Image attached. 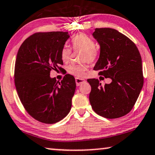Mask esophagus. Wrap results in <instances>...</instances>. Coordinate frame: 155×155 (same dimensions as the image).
Segmentation results:
<instances>
[{"instance_id":"esophagus-1","label":"esophagus","mask_w":155,"mask_h":155,"mask_svg":"<svg viewBox=\"0 0 155 155\" xmlns=\"http://www.w3.org/2000/svg\"><path fill=\"white\" fill-rule=\"evenodd\" d=\"M75 81H76V84H77V86H80L81 84H83V83H84L86 81H85V79H84V78H76Z\"/></svg>"}]
</instances>
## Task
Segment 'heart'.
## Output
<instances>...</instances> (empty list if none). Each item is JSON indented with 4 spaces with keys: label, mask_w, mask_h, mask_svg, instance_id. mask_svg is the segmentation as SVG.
Here are the masks:
<instances>
[{
    "label": "heart",
    "mask_w": 155,
    "mask_h": 155,
    "mask_svg": "<svg viewBox=\"0 0 155 155\" xmlns=\"http://www.w3.org/2000/svg\"><path fill=\"white\" fill-rule=\"evenodd\" d=\"M71 44L74 49L84 51L82 60L84 62L93 63L98 58V51L95 48V43L91 37L84 34L76 35L71 38ZM71 50L68 47H64L61 51V58L63 62H68L70 59ZM88 69L86 64H71L67 67V71L71 75L81 77L84 74L85 71Z\"/></svg>",
    "instance_id": "b5f03b06"
}]
</instances>
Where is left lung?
I'll return each instance as SVG.
<instances>
[{
  "instance_id": "1",
  "label": "left lung",
  "mask_w": 155,
  "mask_h": 155,
  "mask_svg": "<svg viewBox=\"0 0 155 155\" xmlns=\"http://www.w3.org/2000/svg\"><path fill=\"white\" fill-rule=\"evenodd\" d=\"M93 36L100 45V58L93 69L112 82L102 86L96 78L87 80L91 86L90 103L100 116L119 118L132 110L143 88L140 54L136 44L116 29L96 28Z\"/></svg>"
}]
</instances>
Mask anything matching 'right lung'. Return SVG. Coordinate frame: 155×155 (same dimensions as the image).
Returning <instances> with one entry per match:
<instances>
[{"instance_id":"obj_1","label":"right lung","mask_w":155,"mask_h":155,"mask_svg":"<svg viewBox=\"0 0 155 155\" xmlns=\"http://www.w3.org/2000/svg\"><path fill=\"white\" fill-rule=\"evenodd\" d=\"M68 32H37L19 47L15 66V84L19 100L30 116L44 124H55L68 114L76 89L75 78L66 74L61 81L51 78L61 70V51Z\"/></svg>"}]
</instances>
